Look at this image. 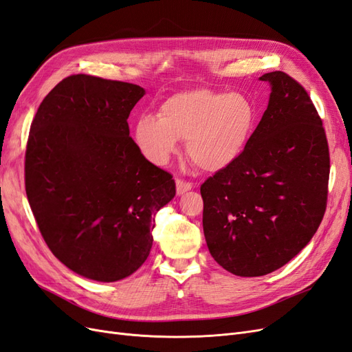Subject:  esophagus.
Wrapping results in <instances>:
<instances>
[{
  "instance_id": "obj_1",
  "label": "esophagus",
  "mask_w": 352,
  "mask_h": 352,
  "mask_svg": "<svg viewBox=\"0 0 352 352\" xmlns=\"http://www.w3.org/2000/svg\"><path fill=\"white\" fill-rule=\"evenodd\" d=\"M190 189H192V184L185 182V180H180V179L176 180V192H177V195H182Z\"/></svg>"
}]
</instances>
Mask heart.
Instances as JSON below:
<instances>
[{"mask_svg":"<svg viewBox=\"0 0 352 352\" xmlns=\"http://www.w3.org/2000/svg\"><path fill=\"white\" fill-rule=\"evenodd\" d=\"M255 107L241 92L192 89L173 94L160 105L158 117L144 116L135 126V142L146 160L166 164L186 141V153L206 172L235 163L255 126Z\"/></svg>","mask_w":352,"mask_h":352,"instance_id":"1","label":"heart"}]
</instances>
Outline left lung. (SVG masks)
I'll list each match as a JSON object with an SVG mask.
<instances>
[{"label":"left lung","instance_id":"1","mask_svg":"<svg viewBox=\"0 0 352 352\" xmlns=\"http://www.w3.org/2000/svg\"><path fill=\"white\" fill-rule=\"evenodd\" d=\"M270 98L235 163L201 185L207 247L223 269L269 274L311 241L326 211L329 148L307 91L283 72L265 73Z\"/></svg>","mask_w":352,"mask_h":352}]
</instances>
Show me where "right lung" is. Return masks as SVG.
Returning a JSON list of instances; mask_svg holds the SVG:
<instances>
[{"label": "right lung", "instance_id": "add662e5", "mask_svg": "<svg viewBox=\"0 0 352 352\" xmlns=\"http://www.w3.org/2000/svg\"><path fill=\"white\" fill-rule=\"evenodd\" d=\"M140 85L88 74L63 79L30 124L25 185L42 238L83 278L116 282L141 267L172 175L142 155L129 117Z\"/></svg>", "mask_w": 352, "mask_h": 352}]
</instances>
